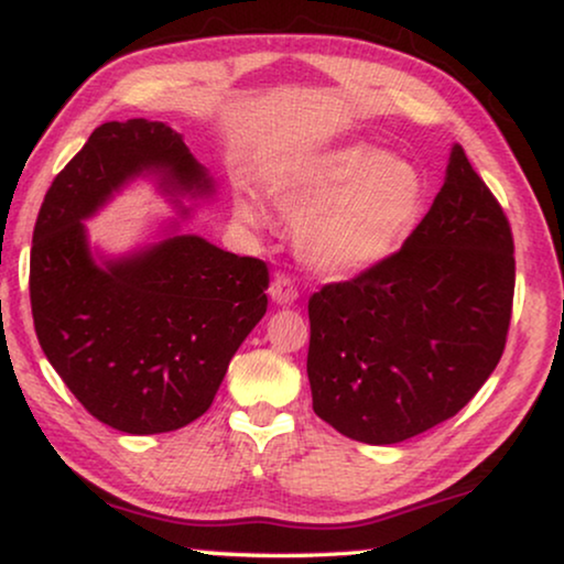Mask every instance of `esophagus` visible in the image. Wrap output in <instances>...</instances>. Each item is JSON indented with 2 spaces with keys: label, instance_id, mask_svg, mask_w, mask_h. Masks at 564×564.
<instances>
[{
  "label": "esophagus",
  "instance_id": "esophagus-1",
  "mask_svg": "<svg viewBox=\"0 0 564 564\" xmlns=\"http://www.w3.org/2000/svg\"><path fill=\"white\" fill-rule=\"evenodd\" d=\"M297 295L300 292L288 274H276L272 284H269V297H272L276 305H292L297 300Z\"/></svg>",
  "mask_w": 564,
  "mask_h": 564
}]
</instances>
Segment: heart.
Listing matches in <instances>:
<instances>
[{
  "label": "heart",
  "mask_w": 564,
  "mask_h": 564,
  "mask_svg": "<svg viewBox=\"0 0 564 564\" xmlns=\"http://www.w3.org/2000/svg\"><path fill=\"white\" fill-rule=\"evenodd\" d=\"M276 203L300 223L307 264L323 274H357L390 257L423 210L426 184L408 161L367 143L336 149L274 189ZM238 220L261 226V210L236 205Z\"/></svg>",
  "instance_id": "b5f03b06"
}]
</instances>
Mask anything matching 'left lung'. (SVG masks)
<instances>
[{
  "label": "left lung",
  "instance_id": "8db88e82",
  "mask_svg": "<svg viewBox=\"0 0 564 564\" xmlns=\"http://www.w3.org/2000/svg\"><path fill=\"white\" fill-rule=\"evenodd\" d=\"M513 234L454 145L444 187L395 253L307 303L313 411L398 444L457 415L498 367L513 311Z\"/></svg>",
  "mask_w": 564,
  "mask_h": 564
}]
</instances>
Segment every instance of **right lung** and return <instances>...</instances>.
Returning a JSON list of instances; mask_svg holds the SVG:
<instances>
[{
	"mask_svg": "<svg viewBox=\"0 0 564 564\" xmlns=\"http://www.w3.org/2000/svg\"><path fill=\"white\" fill-rule=\"evenodd\" d=\"M149 169H166L169 192H213L166 122H105L45 192L30 251L43 354L97 421L126 434H164L199 419L267 313L264 261L199 236L95 264L82 220Z\"/></svg>",
	"mask_w": 564,
	"mask_h": 564,
	"instance_id": "add662e5",
	"label": "right lung"
}]
</instances>
